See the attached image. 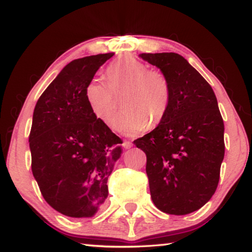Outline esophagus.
Returning a JSON list of instances; mask_svg holds the SVG:
<instances>
[{"label":"esophagus","instance_id":"esophagus-1","mask_svg":"<svg viewBox=\"0 0 252 252\" xmlns=\"http://www.w3.org/2000/svg\"><path fill=\"white\" fill-rule=\"evenodd\" d=\"M122 146H123V147H125L126 149H130V148L133 146V144H132V142H131V141H129V140H125V141H123Z\"/></svg>","mask_w":252,"mask_h":252}]
</instances>
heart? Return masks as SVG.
<instances>
[{
  "label": "heart",
  "instance_id": "b5f03b06",
  "mask_svg": "<svg viewBox=\"0 0 252 252\" xmlns=\"http://www.w3.org/2000/svg\"><path fill=\"white\" fill-rule=\"evenodd\" d=\"M108 84L92 79L85 88V99L89 110L100 122L114 125L118 105L114 95H121L125 111L119 116L116 129L134 136L148 126L162 121L171 99V86L163 72L148 70L139 60L125 56L108 65Z\"/></svg>",
  "mask_w": 252,
  "mask_h": 252
}]
</instances>
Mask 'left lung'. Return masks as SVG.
Returning a JSON list of instances; mask_svg holds the SVG:
<instances>
[{
	"label": "left lung",
	"instance_id": "8db88e82",
	"mask_svg": "<svg viewBox=\"0 0 252 252\" xmlns=\"http://www.w3.org/2000/svg\"><path fill=\"white\" fill-rule=\"evenodd\" d=\"M167 77L171 99L155 129L134 140L146 153L153 202L171 215L201 208L215 193L224 158V122L210 85L176 53H141Z\"/></svg>",
	"mask_w": 252,
	"mask_h": 252
}]
</instances>
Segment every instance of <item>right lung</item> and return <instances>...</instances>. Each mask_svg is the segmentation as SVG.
<instances>
[{
	"instance_id": "add662e5",
	"label": "right lung",
	"mask_w": 252,
	"mask_h": 252,
	"mask_svg": "<svg viewBox=\"0 0 252 252\" xmlns=\"http://www.w3.org/2000/svg\"><path fill=\"white\" fill-rule=\"evenodd\" d=\"M114 53L73 60L37 100L29 136L32 171L47 204L69 217H92L108 194L122 140L89 110L85 88Z\"/></svg>"
}]
</instances>
